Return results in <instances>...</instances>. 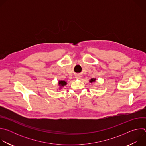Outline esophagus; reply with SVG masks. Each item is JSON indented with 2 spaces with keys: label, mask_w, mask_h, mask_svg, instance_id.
Wrapping results in <instances>:
<instances>
[{
  "label": "esophagus",
  "mask_w": 146,
  "mask_h": 146,
  "mask_svg": "<svg viewBox=\"0 0 146 146\" xmlns=\"http://www.w3.org/2000/svg\"><path fill=\"white\" fill-rule=\"evenodd\" d=\"M81 77V76L80 75H78H78H76V78H78V79H79V78H80Z\"/></svg>",
  "instance_id": "34e87169"
}]
</instances>
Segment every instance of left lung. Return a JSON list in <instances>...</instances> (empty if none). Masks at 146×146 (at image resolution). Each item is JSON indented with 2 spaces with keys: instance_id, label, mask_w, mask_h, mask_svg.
<instances>
[{
  "instance_id": "left-lung-1",
  "label": "left lung",
  "mask_w": 146,
  "mask_h": 146,
  "mask_svg": "<svg viewBox=\"0 0 146 146\" xmlns=\"http://www.w3.org/2000/svg\"><path fill=\"white\" fill-rule=\"evenodd\" d=\"M96 81V78H91V80H89V81L91 82V83H93L94 82H95Z\"/></svg>"
}]
</instances>
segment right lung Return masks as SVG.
Instances as JSON below:
<instances>
[{
	"label": "right lung",
	"instance_id": "1",
	"mask_svg": "<svg viewBox=\"0 0 146 146\" xmlns=\"http://www.w3.org/2000/svg\"><path fill=\"white\" fill-rule=\"evenodd\" d=\"M67 84V81L64 80H59L58 82V88H57V90H61L64 87H65Z\"/></svg>",
	"mask_w": 146,
	"mask_h": 146
}]
</instances>
